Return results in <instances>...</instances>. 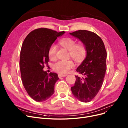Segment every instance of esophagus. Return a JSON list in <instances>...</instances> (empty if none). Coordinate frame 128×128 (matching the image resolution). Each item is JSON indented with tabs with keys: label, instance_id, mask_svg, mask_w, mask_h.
<instances>
[{
	"label": "esophagus",
	"instance_id": "34e87169",
	"mask_svg": "<svg viewBox=\"0 0 128 128\" xmlns=\"http://www.w3.org/2000/svg\"><path fill=\"white\" fill-rule=\"evenodd\" d=\"M58 76L59 78H60L62 77H65V76H66V75H64V74H59L58 75Z\"/></svg>",
	"mask_w": 128,
	"mask_h": 128
}]
</instances>
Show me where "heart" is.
<instances>
[{"instance_id": "obj_1", "label": "heart", "mask_w": 128, "mask_h": 128, "mask_svg": "<svg viewBox=\"0 0 128 128\" xmlns=\"http://www.w3.org/2000/svg\"><path fill=\"white\" fill-rule=\"evenodd\" d=\"M59 43L63 48L69 51L70 56L77 61L82 60L86 54V48L82 42L76 44L75 39L71 37H65L60 40ZM57 47L55 44H52L49 48L48 55L49 58L54 60L56 58ZM74 66L72 60H60L53 65V69L60 74H65Z\"/></svg>"}]
</instances>
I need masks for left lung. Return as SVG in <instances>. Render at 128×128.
Wrapping results in <instances>:
<instances>
[{
    "label": "left lung",
    "mask_w": 128,
    "mask_h": 128,
    "mask_svg": "<svg viewBox=\"0 0 128 128\" xmlns=\"http://www.w3.org/2000/svg\"><path fill=\"white\" fill-rule=\"evenodd\" d=\"M70 33L81 40L86 48V56L76 70L84 77L75 76L71 90L78 100L89 102L97 95L103 83L106 70L105 45L101 38L94 32L78 30Z\"/></svg>",
    "instance_id": "left-lung-1"
}]
</instances>
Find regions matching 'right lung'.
Instances as JSON below:
<instances>
[{"label":"right lung","mask_w":128,"mask_h":128,"mask_svg":"<svg viewBox=\"0 0 128 128\" xmlns=\"http://www.w3.org/2000/svg\"><path fill=\"white\" fill-rule=\"evenodd\" d=\"M64 32L39 28L30 32L23 42L20 58L22 81L28 94L37 102L44 101L54 92L58 75L54 72L48 74L43 69L48 65L50 46Z\"/></svg>","instance_id":"add662e5"}]
</instances>
